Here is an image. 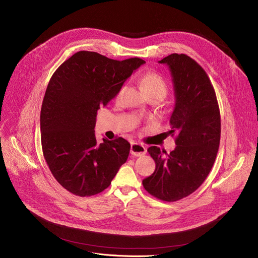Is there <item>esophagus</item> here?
I'll list each match as a JSON object with an SVG mask.
<instances>
[{"mask_svg":"<svg viewBox=\"0 0 258 258\" xmlns=\"http://www.w3.org/2000/svg\"><path fill=\"white\" fill-rule=\"evenodd\" d=\"M147 149L145 146L139 143H132L131 145V153L134 156H142L146 153Z\"/></svg>","mask_w":258,"mask_h":258,"instance_id":"obj_1","label":"esophagus"}]
</instances>
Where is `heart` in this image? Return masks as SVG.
<instances>
[{"mask_svg": "<svg viewBox=\"0 0 258 258\" xmlns=\"http://www.w3.org/2000/svg\"><path fill=\"white\" fill-rule=\"evenodd\" d=\"M140 82L143 85V87L146 89V91L150 95H159L162 97V99L166 97L168 92V86L167 83L161 76L155 73H146L140 78ZM125 86L121 87L118 91L117 97H120L122 92L124 91Z\"/></svg>", "mask_w": 258, "mask_h": 258, "instance_id": "obj_1", "label": "heart"}]
</instances>
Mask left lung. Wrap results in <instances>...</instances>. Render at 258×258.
Wrapping results in <instances>:
<instances>
[{
    "instance_id": "8db88e82",
    "label": "left lung",
    "mask_w": 258,
    "mask_h": 258,
    "mask_svg": "<svg viewBox=\"0 0 258 258\" xmlns=\"http://www.w3.org/2000/svg\"><path fill=\"white\" fill-rule=\"evenodd\" d=\"M159 63L169 67L175 106L169 135H176V148L165 158L156 146L148 148L154 173L144 188L153 197L176 202L191 195L206 180L218 152L221 122L214 87L205 70L186 54L173 53Z\"/></svg>"
}]
</instances>
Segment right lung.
Returning a JSON list of instances; mask_svg holds the SVG:
<instances>
[{"mask_svg": "<svg viewBox=\"0 0 258 258\" xmlns=\"http://www.w3.org/2000/svg\"><path fill=\"white\" fill-rule=\"evenodd\" d=\"M143 63L139 57L115 60L79 51L52 75L41 108V143L53 177L68 191L79 197L102 192L126 161L131 144L125 139L97 142L96 117Z\"/></svg>", "mask_w": 258, "mask_h": 258, "instance_id": "obj_1", "label": "right lung"}]
</instances>
